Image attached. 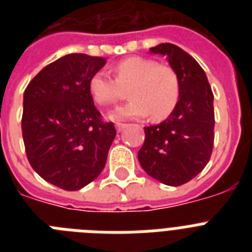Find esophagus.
Here are the masks:
<instances>
[{
  "label": "esophagus",
  "instance_id": "obj_1",
  "mask_svg": "<svg viewBox=\"0 0 252 252\" xmlns=\"http://www.w3.org/2000/svg\"><path fill=\"white\" fill-rule=\"evenodd\" d=\"M126 126H127V125H126V124H121V122H117V124H116V130L119 131V132H121V131L124 130V128L126 127Z\"/></svg>",
  "mask_w": 252,
  "mask_h": 252
}]
</instances>
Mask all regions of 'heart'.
I'll return each mask as SVG.
<instances>
[{"instance_id": "1", "label": "heart", "mask_w": 252, "mask_h": 252, "mask_svg": "<svg viewBox=\"0 0 252 252\" xmlns=\"http://www.w3.org/2000/svg\"><path fill=\"white\" fill-rule=\"evenodd\" d=\"M116 78L104 70L91 77L90 92L99 104H115L131 95V101L119 107L115 120L141 119L149 113L154 120L165 119L177 106L180 82L171 66L142 57L124 59L113 66Z\"/></svg>"}]
</instances>
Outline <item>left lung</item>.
<instances>
[{"mask_svg":"<svg viewBox=\"0 0 252 252\" xmlns=\"http://www.w3.org/2000/svg\"><path fill=\"white\" fill-rule=\"evenodd\" d=\"M150 51L165 55L179 77L180 95L165 121L144 127L145 141L137 158L150 177L178 187L199 174L209 161L215 141L213 93L202 66L183 49L165 43Z\"/></svg>","mask_w":252,"mask_h":252,"instance_id":"obj_1","label":"left lung"}]
</instances>
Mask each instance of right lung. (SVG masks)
I'll return each instance as SVG.
<instances>
[{"label": "right lung", "mask_w": 252, "mask_h": 252, "mask_svg": "<svg viewBox=\"0 0 252 252\" xmlns=\"http://www.w3.org/2000/svg\"><path fill=\"white\" fill-rule=\"evenodd\" d=\"M104 64V58L68 54L41 69L24 93L26 157L40 177L64 190H78L101 174L116 136L88 87Z\"/></svg>", "instance_id": "obj_1"}]
</instances>
